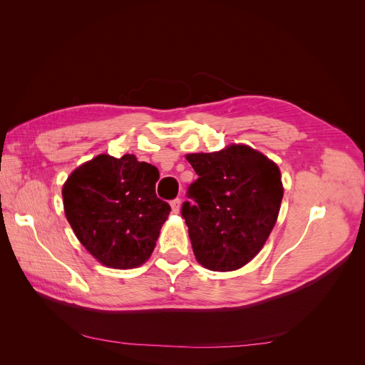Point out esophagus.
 <instances>
[{"instance_id":"esophagus-1","label":"esophagus","mask_w":365,"mask_h":365,"mask_svg":"<svg viewBox=\"0 0 365 365\" xmlns=\"http://www.w3.org/2000/svg\"><path fill=\"white\" fill-rule=\"evenodd\" d=\"M170 207L173 210V213H178L180 208H181V200L180 197H175V200L170 201Z\"/></svg>"}]
</instances>
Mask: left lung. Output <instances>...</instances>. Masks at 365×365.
<instances>
[{
	"label": "left lung",
	"instance_id": "8db88e82",
	"mask_svg": "<svg viewBox=\"0 0 365 365\" xmlns=\"http://www.w3.org/2000/svg\"><path fill=\"white\" fill-rule=\"evenodd\" d=\"M197 180L187 189L181 215L196 260L212 271H235L262 250L283 197L277 164L244 145L190 153Z\"/></svg>",
	"mask_w": 365,
	"mask_h": 365
}]
</instances>
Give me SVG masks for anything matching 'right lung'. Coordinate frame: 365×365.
Returning a JSON list of instances; mask_svg holds the SVG:
<instances>
[{
  "instance_id": "1",
  "label": "right lung",
  "mask_w": 365,
  "mask_h": 365,
  "mask_svg": "<svg viewBox=\"0 0 365 365\" xmlns=\"http://www.w3.org/2000/svg\"><path fill=\"white\" fill-rule=\"evenodd\" d=\"M158 169L134 155H98L63 184L65 216L81 244L105 267L129 269L155 248L170 205L155 193Z\"/></svg>"
}]
</instances>
